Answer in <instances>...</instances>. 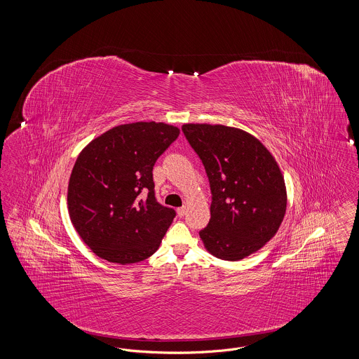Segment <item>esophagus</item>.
<instances>
[{
  "label": "esophagus",
  "mask_w": 359,
  "mask_h": 359,
  "mask_svg": "<svg viewBox=\"0 0 359 359\" xmlns=\"http://www.w3.org/2000/svg\"><path fill=\"white\" fill-rule=\"evenodd\" d=\"M186 211H187V210H186V207H184V205H183V207H179V208L176 210V212H177V215H179L180 218L186 215Z\"/></svg>",
  "instance_id": "esophagus-1"
}]
</instances>
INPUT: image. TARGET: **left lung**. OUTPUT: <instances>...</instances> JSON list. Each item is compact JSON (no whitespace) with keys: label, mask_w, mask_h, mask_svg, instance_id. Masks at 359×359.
<instances>
[{"label":"left lung","mask_w":359,"mask_h":359,"mask_svg":"<svg viewBox=\"0 0 359 359\" xmlns=\"http://www.w3.org/2000/svg\"><path fill=\"white\" fill-rule=\"evenodd\" d=\"M182 130L208 176L211 218L199 236L212 256L239 261L273 238L287 210V188L264 144L238 128L184 123Z\"/></svg>","instance_id":"left-lung-1"}]
</instances>
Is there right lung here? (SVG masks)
<instances>
[{
	"instance_id": "add662e5",
	"label": "right lung",
	"mask_w": 359,
	"mask_h": 359,
	"mask_svg": "<svg viewBox=\"0 0 359 359\" xmlns=\"http://www.w3.org/2000/svg\"><path fill=\"white\" fill-rule=\"evenodd\" d=\"M179 133L164 122L125 123L79 154L69 176V218L97 256L128 265L158 249L176 212L156 201L152 171Z\"/></svg>"
}]
</instances>
